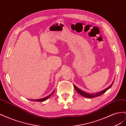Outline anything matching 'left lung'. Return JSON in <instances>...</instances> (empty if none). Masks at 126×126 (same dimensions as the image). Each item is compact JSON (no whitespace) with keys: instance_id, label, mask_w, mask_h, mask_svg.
<instances>
[{"instance_id":"8db88e82","label":"left lung","mask_w":126,"mask_h":126,"mask_svg":"<svg viewBox=\"0 0 126 126\" xmlns=\"http://www.w3.org/2000/svg\"><path fill=\"white\" fill-rule=\"evenodd\" d=\"M113 84V82L112 83V84L110 85L109 87H108L107 88H106V89L102 90L101 91H100V92L99 93H96V94H88L87 93H85V92H83V91H82L81 90L79 89V88H78L77 87H76L75 85H74V87H75V90L77 91L78 93H79L80 94H81V96H83V97H87V98H94V97H98L100 96V95L102 94H104L106 91L108 90L110 87H111L112 86Z\"/></svg>"}]
</instances>
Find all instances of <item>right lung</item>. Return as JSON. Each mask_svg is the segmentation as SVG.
<instances>
[{
    "mask_svg": "<svg viewBox=\"0 0 126 126\" xmlns=\"http://www.w3.org/2000/svg\"><path fill=\"white\" fill-rule=\"evenodd\" d=\"M54 91H53V92L50 94H49V96H47L46 97H45V98H41V99H36V100H33V99H31L30 100H32V101H39V102H41V101H45V100H47V99H48L49 97H50L51 95L52 94L54 93Z\"/></svg>",
    "mask_w": 126,
    "mask_h": 126,
    "instance_id": "add662e5",
    "label": "right lung"
}]
</instances>
